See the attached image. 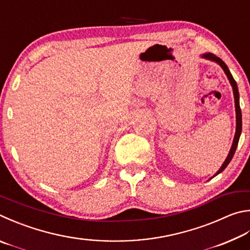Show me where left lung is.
<instances>
[{"mask_svg": "<svg viewBox=\"0 0 250 250\" xmlns=\"http://www.w3.org/2000/svg\"><path fill=\"white\" fill-rule=\"evenodd\" d=\"M203 58L206 59H208V60H212V61H215L216 63H219V64L222 66V69L224 70L225 74L228 75V78L230 82V85H232L233 87V92H234V98H235V107H236V132H235V137H234V141H233V145L232 147H230V151L229 153L228 157H226L225 162L223 163V165L221 166V168L219 169V171L216 172V174L214 176H216L217 174H220V172L223 171L226 166H228L229 164V162L232 161V158L234 156L235 154V151H236V147H237L238 145V141H239V137H240V133H242V110H240V106H239V93H238V88H237V84H236V81L234 80L233 75L230 74V72L229 70L228 65L225 64L224 61L222 60V59H220L219 57L214 56L213 53H207V54H203L202 56ZM213 176V177H214Z\"/></svg>", "mask_w": 250, "mask_h": 250, "instance_id": "1", "label": "left lung"}]
</instances>
